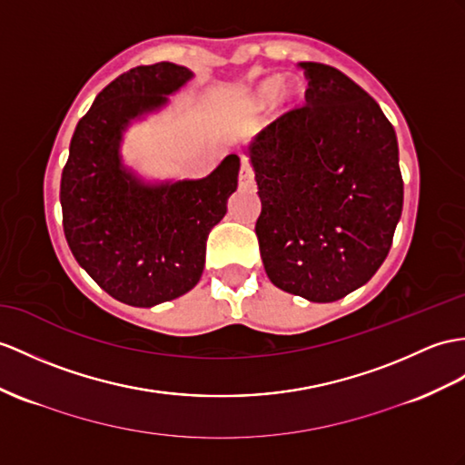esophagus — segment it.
<instances>
[{
	"label": "esophagus",
	"mask_w": 465,
	"mask_h": 465,
	"mask_svg": "<svg viewBox=\"0 0 465 465\" xmlns=\"http://www.w3.org/2000/svg\"><path fill=\"white\" fill-rule=\"evenodd\" d=\"M252 183H254V172H252V167H251V163H248V162H242V165H241V175H239V185H241L242 189H246V187H252Z\"/></svg>",
	"instance_id": "1"
}]
</instances>
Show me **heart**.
I'll use <instances>...</instances> for the list:
<instances>
[{"label":"heart","mask_w":465,"mask_h":465,"mask_svg":"<svg viewBox=\"0 0 465 465\" xmlns=\"http://www.w3.org/2000/svg\"><path fill=\"white\" fill-rule=\"evenodd\" d=\"M274 96L280 106H290L298 96V86L293 83H286L280 86V78H266L264 83H260L252 93L248 94V102H251V106L254 110H264Z\"/></svg>","instance_id":"obj_1"}]
</instances>
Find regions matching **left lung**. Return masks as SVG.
Wrapping results in <instances>:
<instances>
[{
	"label": "left lung",
	"mask_w": 465,
	"mask_h": 465,
	"mask_svg": "<svg viewBox=\"0 0 465 465\" xmlns=\"http://www.w3.org/2000/svg\"><path fill=\"white\" fill-rule=\"evenodd\" d=\"M300 66L308 104L256 134L246 153L262 203L256 236L270 282L327 303L375 276L404 189L396 134L377 102L333 66Z\"/></svg>",
	"instance_id": "8db88e82"
}]
</instances>
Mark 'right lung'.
<instances>
[{
    "label": "right lung",
    "instance_id": "add662e5",
    "mask_svg": "<svg viewBox=\"0 0 465 465\" xmlns=\"http://www.w3.org/2000/svg\"><path fill=\"white\" fill-rule=\"evenodd\" d=\"M193 73L175 63L135 66L78 120L61 177L63 229L76 262L122 303L152 308L197 286L207 236L239 185V155L203 179L145 181L124 165V132L167 106Z\"/></svg>",
    "mask_w": 465,
    "mask_h": 465
}]
</instances>
